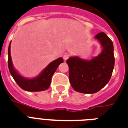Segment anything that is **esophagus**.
Listing matches in <instances>:
<instances>
[{
  "label": "esophagus",
  "mask_w": 128,
  "mask_h": 128,
  "mask_svg": "<svg viewBox=\"0 0 128 128\" xmlns=\"http://www.w3.org/2000/svg\"><path fill=\"white\" fill-rule=\"evenodd\" d=\"M70 55H69V54H65V55H63V59L65 60V61H66V60H67V59H69V57Z\"/></svg>",
  "instance_id": "1"
}]
</instances>
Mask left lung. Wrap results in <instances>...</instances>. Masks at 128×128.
<instances>
[{"instance_id":"8db88e82","label":"left lung","mask_w":128,"mask_h":128,"mask_svg":"<svg viewBox=\"0 0 128 128\" xmlns=\"http://www.w3.org/2000/svg\"><path fill=\"white\" fill-rule=\"evenodd\" d=\"M102 46L100 55L91 60L78 57H70L66 63L69 66V82L76 92L83 94H95L110 80L114 67V44L105 32L95 36Z\"/></svg>"}]
</instances>
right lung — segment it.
Here are the masks:
<instances>
[{
  "label": "right lung",
  "instance_id": "right-lung-1",
  "mask_svg": "<svg viewBox=\"0 0 128 128\" xmlns=\"http://www.w3.org/2000/svg\"><path fill=\"white\" fill-rule=\"evenodd\" d=\"M8 65L12 77L20 88L27 92H40L47 90L50 85L51 78L57 67L63 62L62 57L58 58L50 63L37 77L32 79H26L18 74L13 67L10 56V42L8 49Z\"/></svg>",
  "mask_w": 128,
  "mask_h": 128
}]
</instances>
